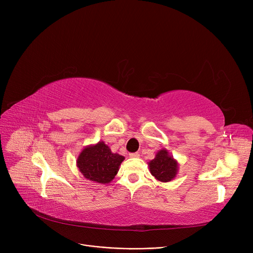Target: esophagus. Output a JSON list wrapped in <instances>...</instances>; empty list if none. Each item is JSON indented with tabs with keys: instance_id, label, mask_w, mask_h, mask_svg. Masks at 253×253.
Segmentation results:
<instances>
[{
	"instance_id": "1",
	"label": "esophagus",
	"mask_w": 253,
	"mask_h": 253,
	"mask_svg": "<svg viewBox=\"0 0 253 253\" xmlns=\"http://www.w3.org/2000/svg\"><path fill=\"white\" fill-rule=\"evenodd\" d=\"M129 156L131 158H138L139 157V153H131V154H129Z\"/></svg>"
}]
</instances>
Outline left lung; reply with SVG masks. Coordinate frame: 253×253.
<instances>
[{
	"mask_svg": "<svg viewBox=\"0 0 253 253\" xmlns=\"http://www.w3.org/2000/svg\"><path fill=\"white\" fill-rule=\"evenodd\" d=\"M148 165L151 174L159 181L168 182L177 175L178 162L166 149L158 151L155 158Z\"/></svg>",
	"mask_w": 253,
	"mask_h": 253,
	"instance_id": "1",
	"label": "left lung"
}]
</instances>
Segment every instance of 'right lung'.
I'll return each instance as SVG.
<instances>
[{"mask_svg":"<svg viewBox=\"0 0 253 253\" xmlns=\"http://www.w3.org/2000/svg\"><path fill=\"white\" fill-rule=\"evenodd\" d=\"M124 157L113 153L108 144L100 140L85 147L77 159V167L83 176L96 183H110L118 173Z\"/></svg>","mask_w":253,"mask_h":253,"instance_id":"obj_1","label":"right lung"}]
</instances>
